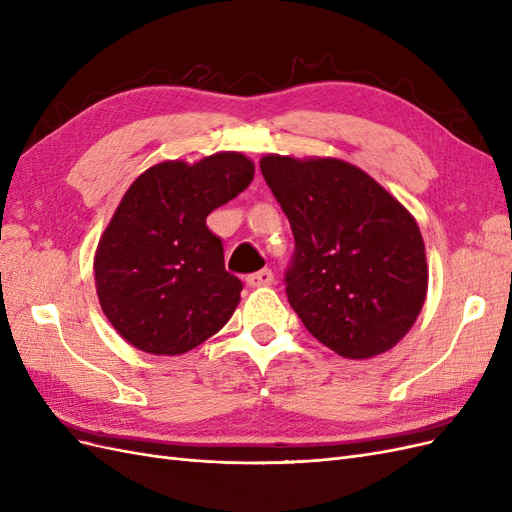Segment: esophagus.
<instances>
[{
	"label": "esophagus",
	"mask_w": 512,
	"mask_h": 512,
	"mask_svg": "<svg viewBox=\"0 0 512 512\" xmlns=\"http://www.w3.org/2000/svg\"><path fill=\"white\" fill-rule=\"evenodd\" d=\"M245 282H247V286H252V288L269 286V284L273 282V273H271V269H260V271H256V273L247 275Z\"/></svg>",
	"instance_id": "34e87169"
}]
</instances>
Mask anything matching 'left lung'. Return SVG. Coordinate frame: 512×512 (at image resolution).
Segmentation results:
<instances>
[{
	"instance_id": "obj_1",
	"label": "left lung",
	"mask_w": 512,
	"mask_h": 512,
	"mask_svg": "<svg viewBox=\"0 0 512 512\" xmlns=\"http://www.w3.org/2000/svg\"><path fill=\"white\" fill-rule=\"evenodd\" d=\"M260 170L294 235L284 282L305 329L346 359L391 350L427 294L425 243L410 211L344 160L271 153Z\"/></svg>"
}]
</instances>
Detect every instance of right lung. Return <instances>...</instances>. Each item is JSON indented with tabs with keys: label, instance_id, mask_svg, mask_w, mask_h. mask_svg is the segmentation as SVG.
<instances>
[{
	"label": "right lung",
	"instance_id": "right-lung-1",
	"mask_svg": "<svg viewBox=\"0 0 512 512\" xmlns=\"http://www.w3.org/2000/svg\"><path fill=\"white\" fill-rule=\"evenodd\" d=\"M254 162L222 151L170 160L138 177L98 243L96 290L108 322L134 348L183 354L218 333L243 284L224 267L207 215L241 194Z\"/></svg>",
	"mask_w": 512,
	"mask_h": 512
}]
</instances>
